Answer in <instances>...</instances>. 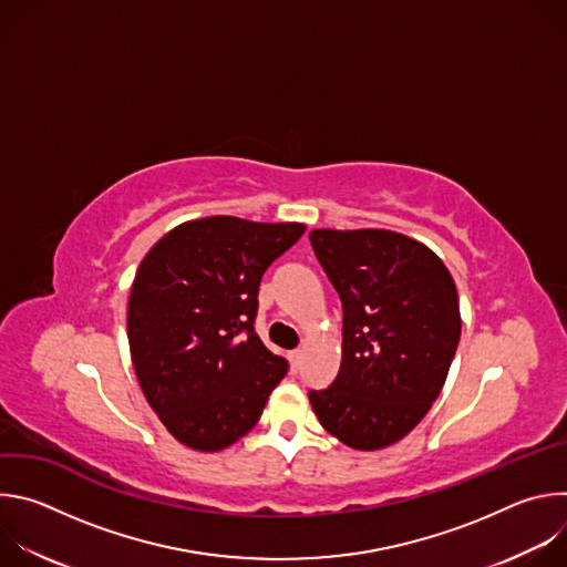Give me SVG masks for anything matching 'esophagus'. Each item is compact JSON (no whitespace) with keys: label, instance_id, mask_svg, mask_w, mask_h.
<instances>
[{"label":"esophagus","instance_id":"obj_1","mask_svg":"<svg viewBox=\"0 0 567 567\" xmlns=\"http://www.w3.org/2000/svg\"><path fill=\"white\" fill-rule=\"evenodd\" d=\"M300 359H302V350H293V352L289 354V363H291V370H293V372L300 368Z\"/></svg>","mask_w":567,"mask_h":567}]
</instances>
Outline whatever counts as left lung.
I'll use <instances>...</instances> for the list:
<instances>
[{"instance_id":"1","label":"left lung","mask_w":567,"mask_h":567,"mask_svg":"<svg viewBox=\"0 0 567 567\" xmlns=\"http://www.w3.org/2000/svg\"><path fill=\"white\" fill-rule=\"evenodd\" d=\"M309 239L343 302L339 374L309 403L346 446L385 449L444 388L462 332L455 280L424 241L396 230L313 228Z\"/></svg>"}]
</instances>
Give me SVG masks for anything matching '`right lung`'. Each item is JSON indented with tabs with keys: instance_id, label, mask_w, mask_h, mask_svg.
I'll list each match as a JSON object with an SVG mask.
<instances>
[{
	"instance_id": "add662e5",
	"label": "right lung",
	"mask_w": 567,
	"mask_h": 567,
	"mask_svg": "<svg viewBox=\"0 0 567 567\" xmlns=\"http://www.w3.org/2000/svg\"><path fill=\"white\" fill-rule=\"evenodd\" d=\"M305 224L190 219L141 260L127 302L138 385L168 433L199 453L245 437L287 372L254 332L258 287Z\"/></svg>"
}]
</instances>
